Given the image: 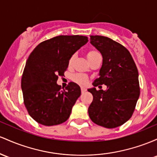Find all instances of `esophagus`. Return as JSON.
<instances>
[{"instance_id": "obj_1", "label": "esophagus", "mask_w": 157, "mask_h": 157, "mask_svg": "<svg viewBox=\"0 0 157 157\" xmlns=\"http://www.w3.org/2000/svg\"><path fill=\"white\" fill-rule=\"evenodd\" d=\"M81 90H82V93H83L85 92L86 90H87V89H86V88L84 87H81Z\"/></svg>"}]
</instances>
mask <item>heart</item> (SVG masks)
I'll return each mask as SVG.
<instances>
[{
	"label": "heart",
	"mask_w": 157,
	"mask_h": 157,
	"mask_svg": "<svg viewBox=\"0 0 157 157\" xmlns=\"http://www.w3.org/2000/svg\"><path fill=\"white\" fill-rule=\"evenodd\" d=\"M101 56V55H100V53L98 52V51H96V50H90L88 51L87 53V58L88 61L90 60L91 59H93V58L96 57V56ZM75 58V55L71 56V58H70L69 61V64H71L73 62ZM74 80H75L77 83L84 84L87 83V77L85 75H83V74H76V75H74Z\"/></svg>",
	"instance_id": "b5f03b06"
}]
</instances>
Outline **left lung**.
I'll return each instance as SVG.
<instances>
[{
  "mask_svg": "<svg viewBox=\"0 0 157 157\" xmlns=\"http://www.w3.org/2000/svg\"><path fill=\"white\" fill-rule=\"evenodd\" d=\"M90 44L102 56L98 78L87 90L93 99L88 114L95 124L117 128L131 119L140 97L139 73L131 53L124 47L105 36H90ZM99 84L106 91H96Z\"/></svg>",
  "mask_w": 157,
  "mask_h": 157,
  "instance_id": "1",
  "label": "left lung"
}]
</instances>
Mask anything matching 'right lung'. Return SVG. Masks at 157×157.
Returning a JSON list of instances; mask_svg holds the SVG:
<instances>
[{"label": "right lung", "instance_id": "right-lung-1", "mask_svg": "<svg viewBox=\"0 0 157 157\" xmlns=\"http://www.w3.org/2000/svg\"><path fill=\"white\" fill-rule=\"evenodd\" d=\"M87 41L86 36H56L40 43L28 57L21 90L26 110L39 124L57 125L70 117L81 88L70 82L62 90L57 80L64 75L71 56Z\"/></svg>", "mask_w": 157, "mask_h": 157}]
</instances>
